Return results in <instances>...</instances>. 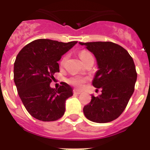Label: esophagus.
Returning a JSON list of instances; mask_svg holds the SVG:
<instances>
[{"label": "esophagus", "mask_w": 150, "mask_h": 150, "mask_svg": "<svg viewBox=\"0 0 150 150\" xmlns=\"http://www.w3.org/2000/svg\"><path fill=\"white\" fill-rule=\"evenodd\" d=\"M74 94H75V95H79V94H81V91H79V90L74 89Z\"/></svg>", "instance_id": "34e87169"}]
</instances>
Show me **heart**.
I'll return each mask as SVG.
<instances>
[{"label": "heart", "instance_id": "obj_1", "mask_svg": "<svg viewBox=\"0 0 150 150\" xmlns=\"http://www.w3.org/2000/svg\"><path fill=\"white\" fill-rule=\"evenodd\" d=\"M79 58L82 60V62L84 63L85 62H86L88 59H91V58H93V56L91 55V54L89 52L86 51V50H83L79 52ZM64 61V59H63V60L62 61V63H63V62ZM87 78L86 77H81V76H71V77L67 79V82L68 83H70L71 85L74 86L76 87V88H82L86 82L87 80Z\"/></svg>", "mask_w": 150, "mask_h": 150}]
</instances>
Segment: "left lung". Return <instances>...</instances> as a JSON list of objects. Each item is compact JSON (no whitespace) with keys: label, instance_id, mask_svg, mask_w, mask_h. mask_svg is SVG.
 Segmentation results:
<instances>
[{"label":"left lung","instance_id":"8db88e82","mask_svg":"<svg viewBox=\"0 0 150 150\" xmlns=\"http://www.w3.org/2000/svg\"><path fill=\"white\" fill-rule=\"evenodd\" d=\"M79 43L95 55L98 70L92 85L102 92L98 97L91 95V102L83 107L84 115L94 122H109L122 113L134 93L137 74L133 59L112 42Z\"/></svg>","mask_w":150,"mask_h":150}]
</instances>
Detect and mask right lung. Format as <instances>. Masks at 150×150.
<instances>
[{"instance_id": "obj_1", "label": "right lung", "mask_w": 150, "mask_h": 150, "mask_svg": "<svg viewBox=\"0 0 150 150\" xmlns=\"http://www.w3.org/2000/svg\"><path fill=\"white\" fill-rule=\"evenodd\" d=\"M77 41L62 43L49 39L30 42L22 49L14 63V83L24 106L34 118L55 121L65 112V102L73 88L62 83L59 88L50 87L62 55Z\"/></svg>"}]
</instances>
